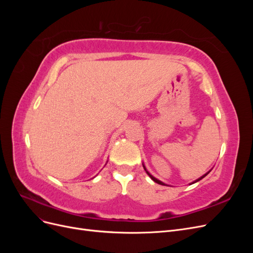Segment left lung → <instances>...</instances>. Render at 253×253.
Wrapping results in <instances>:
<instances>
[{
  "mask_svg": "<svg viewBox=\"0 0 253 253\" xmlns=\"http://www.w3.org/2000/svg\"><path fill=\"white\" fill-rule=\"evenodd\" d=\"M143 168H144V166H143ZM144 170H145V172H147V174H148V175H149V176H150V177H151V178H152V179H153V180H154V181H155V182H157V183H159V185H165V183H164V182H163V181H160V180H158V179H156V178H155V177H154V176H152V175H151V174H150V173H149V172H148V171H147V169H145V168H144ZM208 173H209V172H208ZM208 173H207V174H208ZM207 174H205V175H204V176H202V177H201V178H198V179H197V180H195V181H194V182H196V181H198V180H201V179H203V178H204V177H205V176H206V175H207ZM194 182H193V183H194Z\"/></svg>",
  "mask_w": 253,
  "mask_h": 253,
  "instance_id": "obj_1",
  "label": "left lung"
}]
</instances>
